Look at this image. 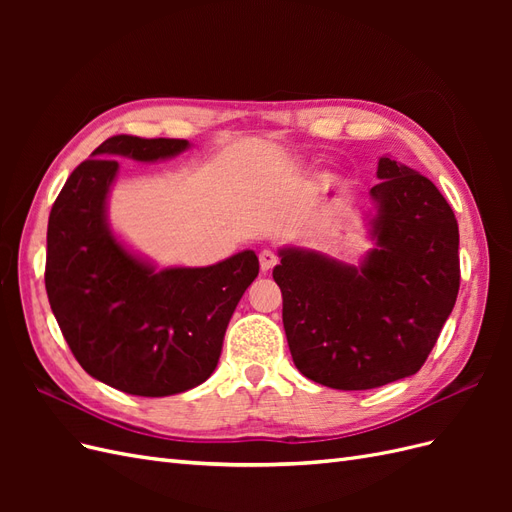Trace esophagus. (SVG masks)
Returning <instances> with one entry per match:
<instances>
[{
  "label": "esophagus",
  "instance_id": "obj_1",
  "mask_svg": "<svg viewBox=\"0 0 512 512\" xmlns=\"http://www.w3.org/2000/svg\"><path fill=\"white\" fill-rule=\"evenodd\" d=\"M258 260H260L262 273H269V271L277 265V254L271 252V250H262V252L258 254Z\"/></svg>",
  "mask_w": 512,
  "mask_h": 512
}]
</instances>
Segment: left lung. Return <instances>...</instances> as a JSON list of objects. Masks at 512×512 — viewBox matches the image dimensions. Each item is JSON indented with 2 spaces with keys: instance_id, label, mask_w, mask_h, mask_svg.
<instances>
[{
  "instance_id": "left-lung-1",
  "label": "left lung",
  "mask_w": 512,
  "mask_h": 512,
  "mask_svg": "<svg viewBox=\"0 0 512 512\" xmlns=\"http://www.w3.org/2000/svg\"><path fill=\"white\" fill-rule=\"evenodd\" d=\"M378 179L369 190L376 247L361 267L284 247L273 269L294 365L339 391L416 374L459 292V226L446 198L427 177L386 156Z\"/></svg>"
}]
</instances>
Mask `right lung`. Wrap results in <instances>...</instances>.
<instances>
[{
    "instance_id": "add662e5",
    "label": "right lung",
    "mask_w": 512,
    "mask_h": 512,
    "mask_svg": "<svg viewBox=\"0 0 512 512\" xmlns=\"http://www.w3.org/2000/svg\"><path fill=\"white\" fill-rule=\"evenodd\" d=\"M188 147L183 138L111 136L72 170L49 215L44 284L59 329L91 378L128 395L166 397L203 384L258 275L252 250L211 267L156 271L108 228L115 158L156 162Z\"/></svg>"
}]
</instances>
